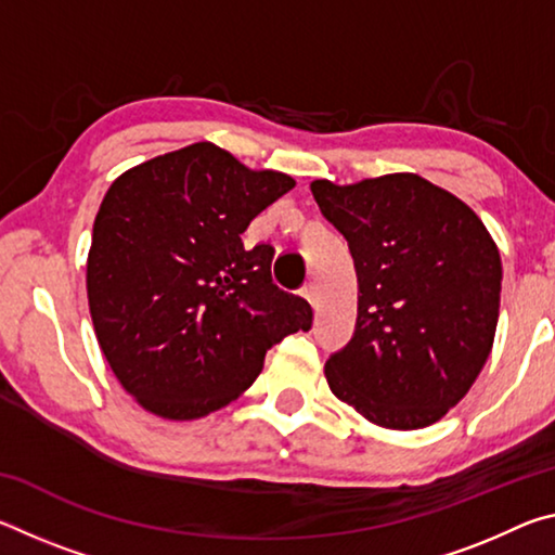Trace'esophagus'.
<instances>
[{"label": "esophagus", "instance_id": "esophagus-1", "mask_svg": "<svg viewBox=\"0 0 555 555\" xmlns=\"http://www.w3.org/2000/svg\"><path fill=\"white\" fill-rule=\"evenodd\" d=\"M300 296H304L311 306H315V300H318V288H315L313 281H308V284H306L304 288H300Z\"/></svg>", "mask_w": 555, "mask_h": 555}]
</instances>
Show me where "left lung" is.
<instances>
[{
    "label": "left lung",
    "instance_id": "8db88e82",
    "mask_svg": "<svg viewBox=\"0 0 555 555\" xmlns=\"http://www.w3.org/2000/svg\"><path fill=\"white\" fill-rule=\"evenodd\" d=\"M350 244L352 340L325 362L327 387L374 426L436 424L473 387L500 318V249L475 210L416 173L311 183Z\"/></svg>",
    "mask_w": 555,
    "mask_h": 555
}]
</instances>
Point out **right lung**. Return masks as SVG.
<instances>
[{"label":"right lung","mask_w":555,"mask_h":555,"mask_svg":"<svg viewBox=\"0 0 555 555\" xmlns=\"http://www.w3.org/2000/svg\"><path fill=\"white\" fill-rule=\"evenodd\" d=\"M296 181L210 142L149 158L102 198L88 251L92 325L117 382L166 421L251 387L267 350L311 331L308 300L271 284L274 249L240 234Z\"/></svg>","instance_id":"obj_1"}]
</instances>
